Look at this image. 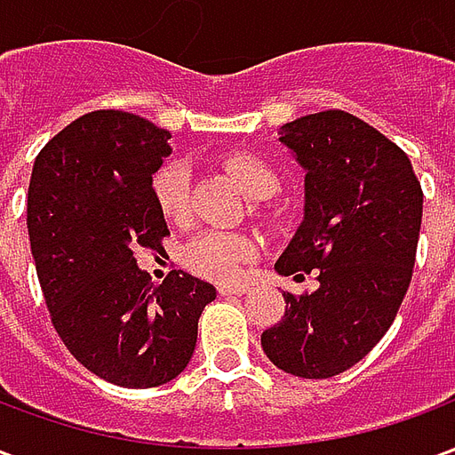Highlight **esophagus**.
<instances>
[{
  "mask_svg": "<svg viewBox=\"0 0 455 455\" xmlns=\"http://www.w3.org/2000/svg\"><path fill=\"white\" fill-rule=\"evenodd\" d=\"M246 292V285H221L219 287V295L228 297V295H243Z\"/></svg>",
  "mask_w": 455,
  "mask_h": 455,
  "instance_id": "34e87169",
  "label": "esophagus"
}]
</instances>
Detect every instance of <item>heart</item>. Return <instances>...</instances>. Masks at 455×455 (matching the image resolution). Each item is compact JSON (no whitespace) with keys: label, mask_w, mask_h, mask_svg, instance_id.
Wrapping results in <instances>:
<instances>
[{"label":"heart","mask_w":455,"mask_h":455,"mask_svg":"<svg viewBox=\"0 0 455 455\" xmlns=\"http://www.w3.org/2000/svg\"><path fill=\"white\" fill-rule=\"evenodd\" d=\"M224 170L248 197L266 199L280 188L275 168L256 153L238 150L224 158ZM150 195L168 221H185L189 207V172L182 160H165L150 178ZM258 253L256 238L236 231H204L182 248V263L189 273L214 283H228Z\"/></svg>","instance_id":"b5f03b06"}]
</instances>
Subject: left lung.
I'll return each mask as SVG.
<instances>
[{"instance_id": "obj_1", "label": "left lung", "mask_w": 455, "mask_h": 455, "mask_svg": "<svg viewBox=\"0 0 455 455\" xmlns=\"http://www.w3.org/2000/svg\"><path fill=\"white\" fill-rule=\"evenodd\" d=\"M280 140L305 175V221L280 275L305 280L312 295L285 292V316L260 336L280 371L322 380L365 358L407 295L421 228V185L407 153L341 109L290 121Z\"/></svg>"}]
</instances>
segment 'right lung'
I'll list each match as a JSON object with an SVG mask.
<instances>
[{"instance_id": "obj_1", "label": "right lung", "mask_w": 455, "mask_h": 455, "mask_svg": "<svg viewBox=\"0 0 455 455\" xmlns=\"http://www.w3.org/2000/svg\"><path fill=\"white\" fill-rule=\"evenodd\" d=\"M168 139L136 114L90 112L45 143L28 182V241L51 322L87 371L121 387L178 378L217 297L189 273L153 285L136 266L139 248L170 234L150 195Z\"/></svg>"}]
</instances>
